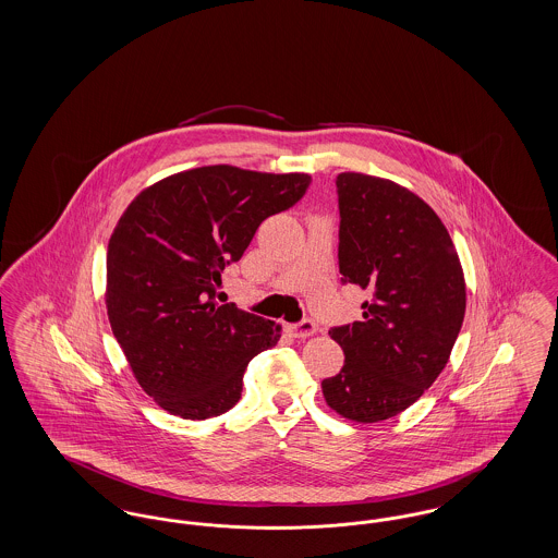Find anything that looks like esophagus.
I'll use <instances>...</instances> for the list:
<instances>
[{
    "mask_svg": "<svg viewBox=\"0 0 558 558\" xmlns=\"http://www.w3.org/2000/svg\"><path fill=\"white\" fill-rule=\"evenodd\" d=\"M287 330L291 332V337H294V339H307V337H312L318 328H316V324H314L312 319H303V322H299V324L287 326Z\"/></svg>",
    "mask_w": 558,
    "mask_h": 558,
    "instance_id": "34e87169",
    "label": "esophagus"
}]
</instances>
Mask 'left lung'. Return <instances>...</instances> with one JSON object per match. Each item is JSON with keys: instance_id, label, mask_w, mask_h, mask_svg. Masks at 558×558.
I'll return each instance as SVG.
<instances>
[{"instance_id": "8db88e82", "label": "left lung", "mask_w": 558, "mask_h": 558, "mask_svg": "<svg viewBox=\"0 0 558 558\" xmlns=\"http://www.w3.org/2000/svg\"><path fill=\"white\" fill-rule=\"evenodd\" d=\"M339 187V271L371 292L364 319L328 330L345 364L322 380L330 410L380 423L437 380L462 328L466 284L444 221L391 180L345 171Z\"/></svg>"}]
</instances>
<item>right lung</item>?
<instances>
[{
    "mask_svg": "<svg viewBox=\"0 0 558 558\" xmlns=\"http://www.w3.org/2000/svg\"><path fill=\"white\" fill-rule=\"evenodd\" d=\"M310 182L207 165L144 187L119 217L108 240V322L137 385L169 414L228 412L248 362L278 343L276 322L219 305L215 289L262 221L292 207Z\"/></svg>",
    "mask_w": 558,
    "mask_h": 558,
    "instance_id": "right-lung-1",
    "label": "right lung"
}]
</instances>
